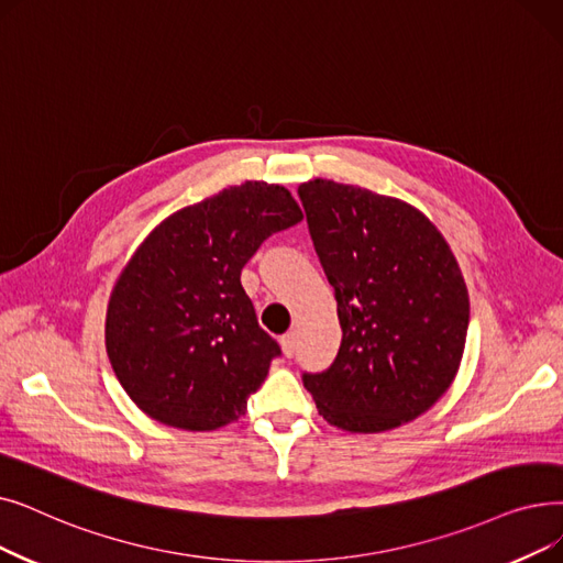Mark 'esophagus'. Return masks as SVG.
<instances>
[{
	"label": "esophagus",
	"mask_w": 563,
	"mask_h": 563,
	"mask_svg": "<svg viewBox=\"0 0 563 563\" xmlns=\"http://www.w3.org/2000/svg\"><path fill=\"white\" fill-rule=\"evenodd\" d=\"M280 345H283V352H285L287 358L295 356V352H297V333H295V331L285 333V335L280 338Z\"/></svg>",
	"instance_id": "esophagus-1"
}]
</instances>
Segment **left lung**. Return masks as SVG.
Listing matches in <instances>:
<instances>
[{"instance_id":"left-lung-1","label":"left lung","mask_w":563,"mask_h":563,"mask_svg":"<svg viewBox=\"0 0 563 563\" xmlns=\"http://www.w3.org/2000/svg\"><path fill=\"white\" fill-rule=\"evenodd\" d=\"M317 257L335 291L340 350L303 386L350 432L409 423L446 394L464 352L470 295L446 239L411 205L358 186H299Z\"/></svg>"}]
</instances>
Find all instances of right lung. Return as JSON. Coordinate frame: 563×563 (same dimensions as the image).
I'll list each match as a JSON object with an SVG mask.
<instances>
[{
    "mask_svg": "<svg viewBox=\"0 0 563 563\" xmlns=\"http://www.w3.org/2000/svg\"><path fill=\"white\" fill-rule=\"evenodd\" d=\"M301 218L287 188L246 181L173 213L142 241L112 289L106 347L146 417L216 430L246 411L280 345L257 324L241 268Z\"/></svg>",
    "mask_w": 563,
    "mask_h": 563,
    "instance_id": "1",
    "label": "right lung"
}]
</instances>
